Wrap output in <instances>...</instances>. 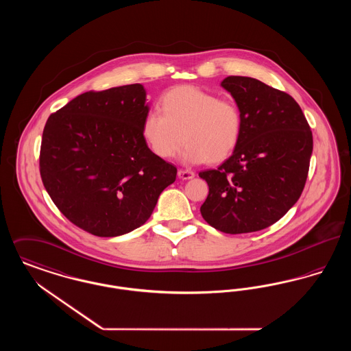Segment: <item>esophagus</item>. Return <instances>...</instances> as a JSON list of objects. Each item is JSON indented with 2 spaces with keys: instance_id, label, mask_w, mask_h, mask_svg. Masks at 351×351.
<instances>
[{
  "instance_id": "34e87169",
  "label": "esophagus",
  "mask_w": 351,
  "mask_h": 351,
  "mask_svg": "<svg viewBox=\"0 0 351 351\" xmlns=\"http://www.w3.org/2000/svg\"><path fill=\"white\" fill-rule=\"evenodd\" d=\"M178 176L183 180H189L192 178H195V172L191 169H179L178 171Z\"/></svg>"
}]
</instances>
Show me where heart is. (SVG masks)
Returning <instances> with one entry per match:
<instances>
[{
    "label": "heart",
    "instance_id": "obj_1",
    "mask_svg": "<svg viewBox=\"0 0 351 351\" xmlns=\"http://www.w3.org/2000/svg\"><path fill=\"white\" fill-rule=\"evenodd\" d=\"M160 110L147 113L142 136L154 155L169 159L186 142L182 158L191 165L221 163L239 145L242 112L235 101L193 85H179L160 99Z\"/></svg>",
    "mask_w": 351,
    "mask_h": 351
}]
</instances>
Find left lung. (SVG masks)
Instances as JSON below:
<instances>
[{"label":"left lung","instance_id":"1","mask_svg":"<svg viewBox=\"0 0 351 351\" xmlns=\"http://www.w3.org/2000/svg\"><path fill=\"white\" fill-rule=\"evenodd\" d=\"M221 85L242 112L243 132L229 159L199 173L209 185L201 216L222 233H252L299 200L313 136L299 104L283 90L245 76H229Z\"/></svg>","mask_w":351,"mask_h":351}]
</instances>
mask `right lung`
<instances>
[{"label": "right lung", "mask_w": 351, "mask_h": 351, "mask_svg": "<svg viewBox=\"0 0 351 351\" xmlns=\"http://www.w3.org/2000/svg\"><path fill=\"white\" fill-rule=\"evenodd\" d=\"M149 113L141 84L89 90L52 113L39 169L58 209L77 228L117 237L142 226L178 169L142 136Z\"/></svg>", "instance_id": "right-lung-1"}]
</instances>
